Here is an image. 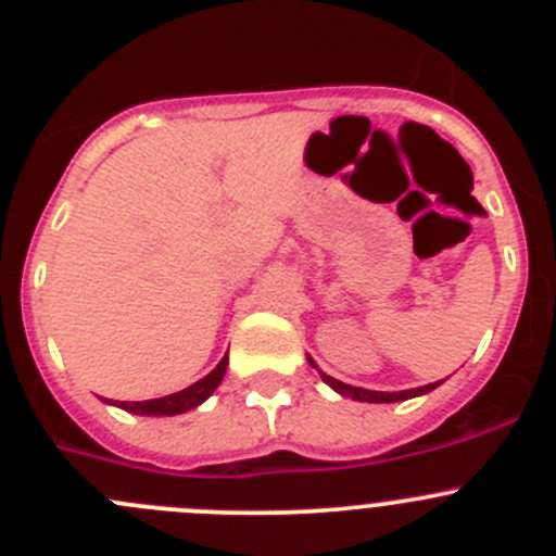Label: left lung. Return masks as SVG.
Returning a JSON list of instances; mask_svg holds the SVG:
<instances>
[{"label": "left lung", "mask_w": 556, "mask_h": 556, "mask_svg": "<svg viewBox=\"0 0 556 556\" xmlns=\"http://www.w3.org/2000/svg\"><path fill=\"white\" fill-rule=\"evenodd\" d=\"M309 363H312V361H309ZM312 366H314V363H312ZM323 379H325V384H330V387H333L336 392H341V395H352V397H355V401H368V403H395V401H408V397H414V395H425V392H430V390H435V387H439V382H433V384L417 387V390H403V392H377V390H363V387L344 384V382H339V379H333V377H325V374H323Z\"/></svg>", "instance_id": "8db88e82"}]
</instances>
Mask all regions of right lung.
<instances>
[{"label": "right lung", "instance_id": "add662e5", "mask_svg": "<svg viewBox=\"0 0 556 556\" xmlns=\"http://www.w3.org/2000/svg\"><path fill=\"white\" fill-rule=\"evenodd\" d=\"M226 368H228V355L217 363L215 371L206 374V377L199 379L195 384L185 387V390L172 392V395H164V397H153V401H134V403L117 401V406L126 408V412L131 414H144V417H174V414H182L188 412V408H195L199 403H204L206 397L215 392V387L220 384Z\"/></svg>", "mask_w": 556, "mask_h": 556}]
</instances>
